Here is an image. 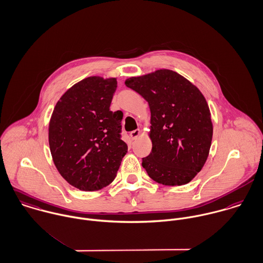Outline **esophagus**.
<instances>
[{
  "mask_svg": "<svg viewBox=\"0 0 263 263\" xmlns=\"http://www.w3.org/2000/svg\"><path fill=\"white\" fill-rule=\"evenodd\" d=\"M140 134H141V130H140V129H135V130H133V132L130 133V138H132L133 140H136V139L140 136Z\"/></svg>",
  "mask_w": 263,
  "mask_h": 263,
  "instance_id": "esophagus-1",
  "label": "esophagus"
}]
</instances>
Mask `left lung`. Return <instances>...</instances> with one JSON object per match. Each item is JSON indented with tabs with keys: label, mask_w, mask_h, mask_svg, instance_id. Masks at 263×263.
Returning a JSON list of instances; mask_svg holds the SVG:
<instances>
[{
	"label": "left lung",
	"mask_w": 263,
	"mask_h": 263,
	"mask_svg": "<svg viewBox=\"0 0 263 263\" xmlns=\"http://www.w3.org/2000/svg\"><path fill=\"white\" fill-rule=\"evenodd\" d=\"M125 86L139 92L151 111L152 151L143 158V167L164 185L190 182L204 166L212 141L211 114L204 96L170 69L129 78Z\"/></svg>",
	"instance_id": "1"
}]
</instances>
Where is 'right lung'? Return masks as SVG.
<instances>
[{"mask_svg": "<svg viewBox=\"0 0 263 263\" xmlns=\"http://www.w3.org/2000/svg\"><path fill=\"white\" fill-rule=\"evenodd\" d=\"M115 78L89 77L68 88L49 123L56 168L71 185L97 191L115 178L127 145L121 140L122 112L110 110Z\"/></svg>", "mask_w": 263, "mask_h": 263, "instance_id": "obj_1", "label": "right lung"}]
</instances>
